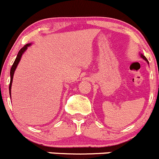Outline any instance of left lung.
<instances>
[{"label":"left lung","instance_id":"8db88e82","mask_svg":"<svg viewBox=\"0 0 159 159\" xmlns=\"http://www.w3.org/2000/svg\"><path fill=\"white\" fill-rule=\"evenodd\" d=\"M141 57H142V58H143V59H144V60H146V61H147V62H148V60H147V58H146V56H143V54H141Z\"/></svg>","mask_w":159,"mask_h":159}]
</instances>
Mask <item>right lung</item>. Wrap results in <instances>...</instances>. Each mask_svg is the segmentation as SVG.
Instances as JSON below:
<instances>
[{
    "instance_id": "1",
    "label": "right lung",
    "mask_w": 159,
    "mask_h": 159,
    "mask_svg": "<svg viewBox=\"0 0 159 159\" xmlns=\"http://www.w3.org/2000/svg\"><path fill=\"white\" fill-rule=\"evenodd\" d=\"M31 45V43H28V44L25 45L19 51V52H18L17 54V56H16V59H15L14 62H13L12 67H11V82H10V86H9V92H10V95H11V85H12V81H13V74H14V71L15 70H16V67H17V65L19 64L20 61V58L22 57V55L24 53V52L26 51V49H27V47L28 46H30Z\"/></svg>"
}]
</instances>
